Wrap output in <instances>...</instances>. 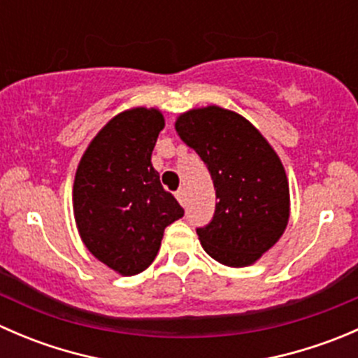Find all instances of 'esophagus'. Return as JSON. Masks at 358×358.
I'll return each instance as SVG.
<instances>
[{
	"instance_id": "obj_1",
	"label": "esophagus",
	"mask_w": 358,
	"mask_h": 358,
	"mask_svg": "<svg viewBox=\"0 0 358 358\" xmlns=\"http://www.w3.org/2000/svg\"><path fill=\"white\" fill-rule=\"evenodd\" d=\"M175 196H176V199H178L180 204H182V206H185V201H187V194H185V189H178V190H176V194H175Z\"/></svg>"
}]
</instances>
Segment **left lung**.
Instances as JSON below:
<instances>
[{
  "instance_id": "1",
  "label": "left lung",
  "mask_w": 358,
  "mask_h": 358,
  "mask_svg": "<svg viewBox=\"0 0 358 358\" xmlns=\"http://www.w3.org/2000/svg\"><path fill=\"white\" fill-rule=\"evenodd\" d=\"M175 128L208 166L218 199L211 222L197 229L202 248L222 265H251L280 239L289 220L279 156L248 119L222 107L185 112Z\"/></svg>"
}]
</instances>
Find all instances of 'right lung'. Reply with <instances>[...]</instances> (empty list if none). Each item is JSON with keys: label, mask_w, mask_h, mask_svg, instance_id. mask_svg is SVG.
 <instances>
[{"label": "right lung", "mask_w": 358, "mask_h": 358, "mask_svg": "<svg viewBox=\"0 0 358 358\" xmlns=\"http://www.w3.org/2000/svg\"><path fill=\"white\" fill-rule=\"evenodd\" d=\"M164 117L157 109L124 110L92 140L76 171L72 202L88 251L121 275L143 272L162 234L183 208L162 189L150 156Z\"/></svg>", "instance_id": "add662e5"}]
</instances>
